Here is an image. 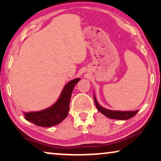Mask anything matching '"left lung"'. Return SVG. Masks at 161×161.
Listing matches in <instances>:
<instances>
[{"label":"left lung","instance_id":"left-lung-1","mask_svg":"<svg viewBox=\"0 0 161 161\" xmlns=\"http://www.w3.org/2000/svg\"><path fill=\"white\" fill-rule=\"evenodd\" d=\"M94 103H95V105L97 109L100 112L101 114H103V115H105L106 117L112 119H118V120H126L129 119L132 117H133L138 112V110H136V111H113V110H108L105 108L101 106L99 104L97 100L95 94H94Z\"/></svg>","mask_w":161,"mask_h":161}]
</instances>
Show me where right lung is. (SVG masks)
Here are the masks:
<instances>
[{"mask_svg":"<svg viewBox=\"0 0 161 161\" xmlns=\"http://www.w3.org/2000/svg\"><path fill=\"white\" fill-rule=\"evenodd\" d=\"M80 78H75L64 86L56 102L51 106L38 111L23 112L28 122L39 127H50L61 123L67 118L69 111V103L72 90Z\"/></svg>","mask_w":161,"mask_h":161,"instance_id":"obj_1","label":"right lung"}]
</instances>
